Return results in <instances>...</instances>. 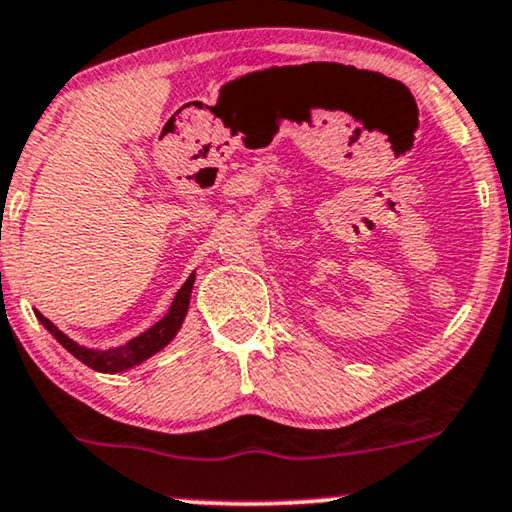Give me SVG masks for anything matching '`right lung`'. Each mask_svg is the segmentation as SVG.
<instances>
[{"label": "right lung", "instance_id": "right-lung-1", "mask_svg": "<svg viewBox=\"0 0 512 512\" xmlns=\"http://www.w3.org/2000/svg\"><path fill=\"white\" fill-rule=\"evenodd\" d=\"M193 281H195V274H190L188 281L181 286V291L176 293L169 312H166V315L159 319L155 326H150L145 334L131 338L126 346H119L112 350H88V348L78 346L76 341H71L69 336L61 334L57 326L49 322L47 317H42L40 312H35V317H38L40 324L45 326L49 334L57 338L61 346L69 350L73 357H78L83 365L95 369V372L116 374V372H123V369H131L135 365H140V362L147 360L150 355H155L157 350H162L166 343L176 336V331L181 329L183 319H186V312L190 305V291H193Z\"/></svg>", "mask_w": 512, "mask_h": 512}]
</instances>
